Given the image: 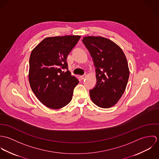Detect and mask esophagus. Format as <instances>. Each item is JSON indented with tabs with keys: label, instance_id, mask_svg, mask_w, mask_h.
Listing matches in <instances>:
<instances>
[{
	"label": "esophagus",
	"instance_id": "34e87169",
	"mask_svg": "<svg viewBox=\"0 0 159 159\" xmlns=\"http://www.w3.org/2000/svg\"><path fill=\"white\" fill-rule=\"evenodd\" d=\"M80 77H81V78L82 80H84V79L86 78V75H81Z\"/></svg>",
	"mask_w": 159,
	"mask_h": 159
}]
</instances>
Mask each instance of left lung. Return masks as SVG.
<instances>
[{
    "label": "left lung",
    "instance_id": "left-lung-1",
    "mask_svg": "<svg viewBox=\"0 0 159 159\" xmlns=\"http://www.w3.org/2000/svg\"><path fill=\"white\" fill-rule=\"evenodd\" d=\"M83 42L95 67L97 83L89 91L91 100L100 108H110L117 103L127 84L129 68L126 57L122 49L108 39L88 36Z\"/></svg>",
    "mask_w": 159,
    "mask_h": 159
}]
</instances>
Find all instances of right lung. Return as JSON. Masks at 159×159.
I'll return each instance as SVG.
<instances>
[{
    "mask_svg": "<svg viewBox=\"0 0 159 159\" xmlns=\"http://www.w3.org/2000/svg\"><path fill=\"white\" fill-rule=\"evenodd\" d=\"M81 36L66 35L43 39L32 51L29 81L37 98L51 109H60L70 103L79 83L68 70L67 58Z\"/></svg>",
    "mask_w": 159,
    "mask_h": 159,
    "instance_id": "1",
    "label": "right lung"
}]
</instances>
